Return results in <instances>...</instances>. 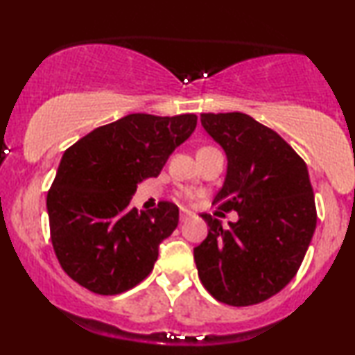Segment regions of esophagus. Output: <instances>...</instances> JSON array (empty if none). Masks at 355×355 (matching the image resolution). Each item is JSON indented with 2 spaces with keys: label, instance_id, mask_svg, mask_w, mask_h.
<instances>
[{
  "label": "esophagus",
  "instance_id": "1",
  "mask_svg": "<svg viewBox=\"0 0 355 355\" xmlns=\"http://www.w3.org/2000/svg\"><path fill=\"white\" fill-rule=\"evenodd\" d=\"M192 216V213L191 211H187V210H182L181 211V215H179V220H181V223H184V221H187L189 218Z\"/></svg>",
  "mask_w": 355,
  "mask_h": 355
}]
</instances>
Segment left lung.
I'll return each instance as SVG.
<instances>
[{
	"mask_svg": "<svg viewBox=\"0 0 355 355\" xmlns=\"http://www.w3.org/2000/svg\"><path fill=\"white\" fill-rule=\"evenodd\" d=\"M225 148L227 174L213 205L237 211L223 227L208 213L207 239L193 249L198 278L216 300L247 307L278 294L297 273L317 226L307 164L273 129L249 114L202 113Z\"/></svg>",
	"mask_w": 355,
	"mask_h": 355,
	"instance_id": "8db88e82",
	"label": "left lung"
}]
</instances>
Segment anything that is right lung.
Segmentation results:
<instances>
[{"label":"right lung","instance_id":"right-lung-1","mask_svg":"<svg viewBox=\"0 0 355 355\" xmlns=\"http://www.w3.org/2000/svg\"><path fill=\"white\" fill-rule=\"evenodd\" d=\"M196 125V114L134 113L94 129L62 155L46 196L50 236L61 268L82 288L114 295L152 273L179 208L163 200L139 211L130 200Z\"/></svg>","mask_w":355,"mask_h":355}]
</instances>
